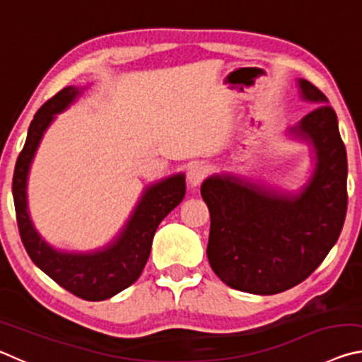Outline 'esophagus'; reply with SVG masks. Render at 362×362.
<instances>
[{"label": "esophagus", "instance_id": "1", "mask_svg": "<svg viewBox=\"0 0 362 362\" xmlns=\"http://www.w3.org/2000/svg\"><path fill=\"white\" fill-rule=\"evenodd\" d=\"M207 173H209V169H207L206 164H203V163L192 164L188 169V174H187V180L189 183V187H198L199 183L206 179Z\"/></svg>", "mask_w": 362, "mask_h": 362}]
</instances>
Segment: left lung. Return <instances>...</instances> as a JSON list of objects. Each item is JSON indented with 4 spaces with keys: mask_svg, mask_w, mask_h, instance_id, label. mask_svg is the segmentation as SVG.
Listing matches in <instances>:
<instances>
[{
    "mask_svg": "<svg viewBox=\"0 0 362 362\" xmlns=\"http://www.w3.org/2000/svg\"><path fill=\"white\" fill-rule=\"evenodd\" d=\"M300 99L317 105L287 129L311 148L313 170L296 192L235 174L207 177L201 196L211 212L207 259L236 291L273 296L297 286L326 259L346 216V150L327 97L303 78Z\"/></svg>",
    "mask_w": 362,
    "mask_h": 362,
    "instance_id": "obj_1",
    "label": "left lung"
}]
</instances>
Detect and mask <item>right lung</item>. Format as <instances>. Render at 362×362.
<instances>
[{"label": "right lung", "instance_id": "add662e5", "mask_svg": "<svg viewBox=\"0 0 362 362\" xmlns=\"http://www.w3.org/2000/svg\"><path fill=\"white\" fill-rule=\"evenodd\" d=\"M84 89L76 86L64 88L36 112L30 122L25 145L17 158L12 196L22 243L35 265L73 296L100 302L124 291L142 274L158 225L185 196V174L169 175L146 185L126 223L105 246L90 250H64L49 244L30 217L28 174L47 127Z\"/></svg>", "mask_w": 362, "mask_h": 362}]
</instances>
